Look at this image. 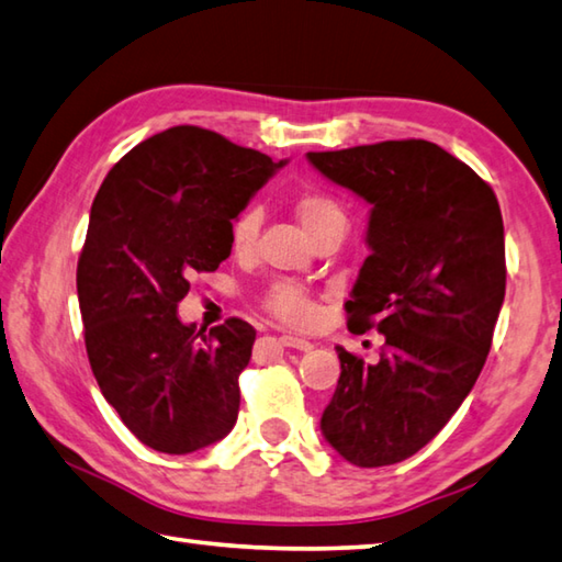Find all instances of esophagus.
I'll return each mask as SVG.
<instances>
[{"mask_svg": "<svg viewBox=\"0 0 562 562\" xmlns=\"http://www.w3.org/2000/svg\"><path fill=\"white\" fill-rule=\"evenodd\" d=\"M282 346H288V349H297V351H312L314 344L307 339H300V336H292V334H282L280 336Z\"/></svg>", "mask_w": 562, "mask_h": 562, "instance_id": "1", "label": "esophagus"}]
</instances>
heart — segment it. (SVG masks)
Returning a JSON list of instances; mask_svg holds the SVG:
<instances>
[{"instance_id": "b5f03b06", "label": "heart", "mask_w": 562, "mask_h": 562, "mask_svg": "<svg viewBox=\"0 0 562 562\" xmlns=\"http://www.w3.org/2000/svg\"><path fill=\"white\" fill-rule=\"evenodd\" d=\"M294 216L300 218L304 231L310 233V238H319L322 233L331 228L346 231V213L331 196L319 191H302L297 199L292 201ZM260 231V213L258 211H243L240 216L231 223V243L236 252H250L255 240H258ZM265 307H268L278 319L288 324H307L314 316V304L310 294L297 284L278 282L272 284L265 294Z\"/></svg>"}]
</instances>
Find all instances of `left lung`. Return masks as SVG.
I'll use <instances>...</instances> for the list:
<instances>
[{
  "mask_svg": "<svg viewBox=\"0 0 562 562\" xmlns=\"http://www.w3.org/2000/svg\"><path fill=\"white\" fill-rule=\"evenodd\" d=\"M371 206L369 258L346 302L349 329H379V363L336 346L341 375L322 435L346 462H403L450 423L492 349L506 292L504 221L492 187L425 139L307 151Z\"/></svg>",
  "mask_w": 562,
  "mask_h": 562,
  "instance_id": "obj_1",
  "label": "left lung"
}]
</instances>
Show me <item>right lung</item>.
<instances>
[{"mask_svg":"<svg viewBox=\"0 0 562 562\" xmlns=\"http://www.w3.org/2000/svg\"><path fill=\"white\" fill-rule=\"evenodd\" d=\"M284 165L179 125L132 147L98 191L76 274L86 351L105 401L151 450H203L238 420L255 329L233 316L203 336L177 307L193 272L228 258L231 223Z\"/></svg>","mask_w":562,"mask_h":562,"instance_id":"obj_1","label":"right lung"}]
</instances>
